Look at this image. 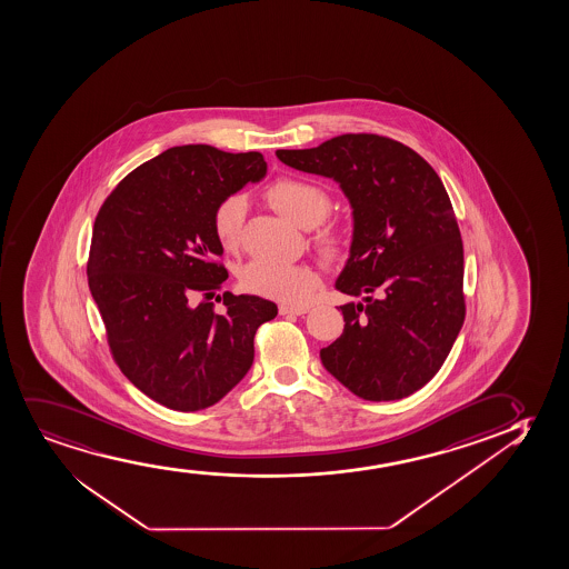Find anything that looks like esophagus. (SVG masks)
Wrapping results in <instances>:
<instances>
[{
    "label": "esophagus",
    "instance_id": "34e87169",
    "mask_svg": "<svg viewBox=\"0 0 569 569\" xmlns=\"http://www.w3.org/2000/svg\"><path fill=\"white\" fill-rule=\"evenodd\" d=\"M310 308L308 306H288V303H281L279 306V313L281 316H303V313H308Z\"/></svg>",
    "mask_w": 569,
    "mask_h": 569
}]
</instances>
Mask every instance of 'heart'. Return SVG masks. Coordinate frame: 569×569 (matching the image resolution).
<instances>
[{"label": "heart", "instance_id": "b5f03b06", "mask_svg": "<svg viewBox=\"0 0 569 569\" xmlns=\"http://www.w3.org/2000/svg\"><path fill=\"white\" fill-rule=\"evenodd\" d=\"M271 203L284 219L296 227L311 229L331 213V194L313 180L284 177L274 180L266 190ZM246 202L240 194H230L217 203L211 227L217 244L224 252H234L240 246L244 224ZM353 238L350 230L339 223H327L317 230L313 246L329 263L345 261L352 252ZM240 284L248 292L266 296L287 303H306L319 287V271L310 263H271L253 259L240 271Z\"/></svg>", "mask_w": 569, "mask_h": 569}]
</instances>
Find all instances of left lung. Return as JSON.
Returning <instances> with one entry per match:
<instances>
[{
  "mask_svg": "<svg viewBox=\"0 0 569 569\" xmlns=\"http://www.w3.org/2000/svg\"><path fill=\"white\" fill-rule=\"evenodd\" d=\"M282 163L340 182L353 244L337 288L345 331L321 350L325 369L363 400L410 396L437 375L466 319L463 242L437 171L389 137L340 134Z\"/></svg>",
  "mask_w": 569,
  "mask_h": 569,
  "instance_id": "8db88e82",
  "label": "left lung"
}]
</instances>
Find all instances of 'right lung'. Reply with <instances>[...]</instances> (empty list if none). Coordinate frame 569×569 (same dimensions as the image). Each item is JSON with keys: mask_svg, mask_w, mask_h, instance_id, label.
Segmentation results:
<instances>
[{"mask_svg": "<svg viewBox=\"0 0 569 569\" xmlns=\"http://www.w3.org/2000/svg\"><path fill=\"white\" fill-rule=\"evenodd\" d=\"M267 171L259 151L174 146L130 171L101 203L88 256V287L109 352L138 390L169 410L219 402L253 361L259 325L277 306L223 292L211 217L217 203Z\"/></svg>", "mask_w": 569, "mask_h": 569, "instance_id": "add662e5", "label": "right lung"}]
</instances>
